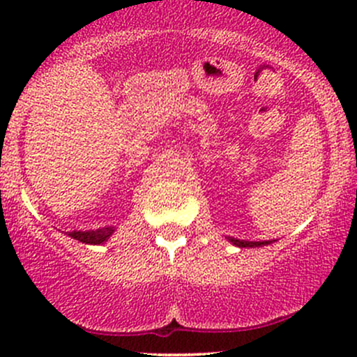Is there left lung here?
Returning a JSON list of instances; mask_svg holds the SVG:
<instances>
[{"instance_id":"left-lung-1","label":"left lung","mask_w":357,"mask_h":357,"mask_svg":"<svg viewBox=\"0 0 357 357\" xmlns=\"http://www.w3.org/2000/svg\"><path fill=\"white\" fill-rule=\"evenodd\" d=\"M229 242L236 247H262L271 243V242H245V240H236V238H229Z\"/></svg>"}]
</instances>
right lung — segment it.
Instances as JSON below:
<instances>
[{
    "label": "right lung",
    "mask_w": 357,
    "mask_h": 357,
    "mask_svg": "<svg viewBox=\"0 0 357 357\" xmlns=\"http://www.w3.org/2000/svg\"><path fill=\"white\" fill-rule=\"evenodd\" d=\"M114 233L112 228H100L95 231H68V236L79 240L82 243H91V245H100L105 240H109V236Z\"/></svg>",
    "instance_id": "obj_1"
}]
</instances>
